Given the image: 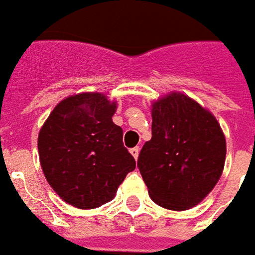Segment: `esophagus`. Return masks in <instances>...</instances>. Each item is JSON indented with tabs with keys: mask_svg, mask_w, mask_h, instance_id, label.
<instances>
[{
	"mask_svg": "<svg viewBox=\"0 0 255 255\" xmlns=\"http://www.w3.org/2000/svg\"><path fill=\"white\" fill-rule=\"evenodd\" d=\"M129 153H131V154L133 156V158L136 160V158H138V156H139V147H138V146H135V147H132V149L129 150Z\"/></svg>",
	"mask_w": 255,
	"mask_h": 255,
	"instance_id": "obj_1",
	"label": "esophagus"
}]
</instances>
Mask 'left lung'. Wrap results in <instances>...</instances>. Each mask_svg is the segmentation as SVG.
I'll return each instance as SVG.
<instances>
[{
	"instance_id": "1",
	"label": "left lung",
	"mask_w": 255,
	"mask_h": 255,
	"mask_svg": "<svg viewBox=\"0 0 255 255\" xmlns=\"http://www.w3.org/2000/svg\"><path fill=\"white\" fill-rule=\"evenodd\" d=\"M225 156V135L207 109L181 92L153 102L152 139L138 157L153 202L175 211L195 207L214 189Z\"/></svg>"
}]
</instances>
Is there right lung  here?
Listing matches in <instances>:
<instances>
[{"instance_id":"right-lung-1","label":"right lung","mask_w":255,"mask_h":255,"mask_svg":"<svg viewBox=\"0 0 255 255\" xmlns=\"http://www.w3.org/2000/svg\"><path fill=\"white\" fill-rule=\"evenodd\" d=\"M117 103L99 92L59 102L41 127L38 154L42 172L62 200L91 210L110 202L135 170L123 145V129L112 117Z\"/></svg>"}]
</instances>
